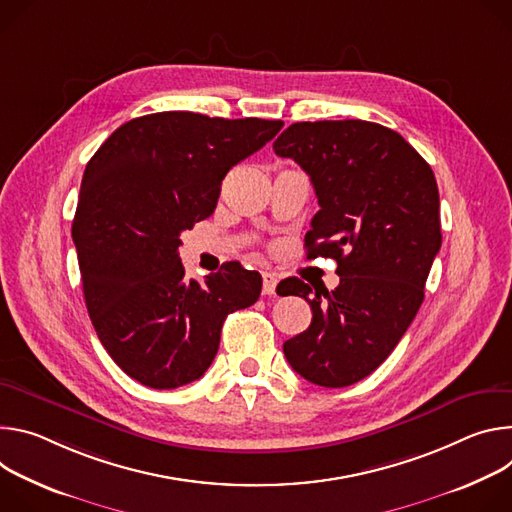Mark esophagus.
I'll use <instances>...</instances> for the list:
<instances>
[{"label":"esophagus","instance_id":"34e87169","mask_svg":"<svg viewBox=\"0 0 512 512\" xmlns=\"http://www.w3.org/2000/svg\"><path fill=\"white\" fill-rule=\"evenodd\" d=\"M276 276L272 272H262V295H274L276 291Z\"/></svg>","mask_w":512,"mask_h":512}]
</instances>
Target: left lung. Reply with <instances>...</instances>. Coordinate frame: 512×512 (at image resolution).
I'll return each mask as SVG.
<instances>
[{
  "mask_svg": "<svg viewBox=\"0 0 512 512\" xmlns=\"http://www.w3.org/2000/svg\"><path fill=\"white\" fill-rule=\"evenodd\" d=\"M309 175L319 211L305 236L307 260L337 262L339 285L319 291L299 278L311 325L282 350L305 380L342 388L372 374L415 319L441 248L439 191L431 166L390 128L364 120L289 126L272 144Z\"/></svg>",
  "mask_w": 512,
  "mask_h": 512,
  "instance_id": "obj_1",
  "label": "left lung"
}]
</instances>
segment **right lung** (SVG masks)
<instances>
[{
  "label": "right lung",
  "instance_id": "1",
  "mask_svg": "<svg viewBox=\"0 0 512 512\" xmlns=\"http://www.w3.org/2000/svg\"><path fill=\"white\" fill-rule=\"evenodd\" d=\"M280 120L160 111L126 122L87 162L73 240L99 342L130 378L166 390L211 366L225 317L254 305L262 276L227 262L185 280L181 234L209 217L230 168Z\"/></svg>",
  "mask_w": 512,
  "mask_h": 512
}]
</instances>
